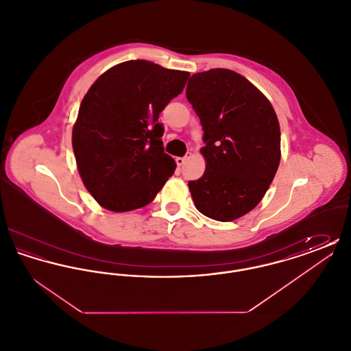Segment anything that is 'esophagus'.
<instances>
[{"label":"esophagus","mask_w":351,"mask_h":351,"mask_svg":"<svg viewBox=\"0 0 351 351\" xmlns=\"http://www.w3.org/2000/svg\"><path fill=\"white\" fill-rule=\"evenodd\" d=\"M189 158V155H186V156H183V158H176V165L180 167V166H183L184 163L186 162V159Z\"/></svg>","instance_id":"obj_1"}]
</instances>
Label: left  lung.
I'll return each mask as SVG.
<instances>
[{"label":"left lung","instance_id":"8db88e82","mask_svg":"<svg viewBox=\"0 0 351 351\" xmlns=\"http://www.w3.org/2000/svg\"><path fill=\"white\" fill-rule=\"evenodd\" d=\"M186 99L200 118L205 172L188 182L197 210L234 221L267 192L280 163V126L267 97L232 69L192 75Z\"/></svg>","mask_w":351,"mask_h":351}]
</instances>
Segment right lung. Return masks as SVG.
Wrapping results in <instances>:
<instances>
[{
	"mask_svg": "<svg viewBox=\"0 0 351 351\" xmlns=\"http://www.w3.org/2000/svg\"><path fill=\"white\" fill-rule=\"evenodd\" d=\"M189 72L128 60L104 72L84 96L72 147L85 188L102 208L129 212L155 199L175 172L158 122Z\"/></svg>",
	"mask_w": 351,
	"mask_h": 351,
	"instance_id": "1",
	"label": "right lung"
}]
</instances>
